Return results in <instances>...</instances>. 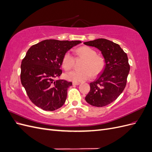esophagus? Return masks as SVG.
<instances>
[{
    "mask_svg": "<svg viewBox=\"0 0 152 152\" xmlns=\"http://www.w3.org/2000/svg\"><path fill=\"white\" fill-rule=\"evenodd\" d=\"M72 84H73V85H76V86H78L80 84L79 82H73Z\"/></svg>",
    "mask_w": 152,
    "mask_h": 152,
    "instance_id": "1",
    "label": "esophagus"
}]
</instances>
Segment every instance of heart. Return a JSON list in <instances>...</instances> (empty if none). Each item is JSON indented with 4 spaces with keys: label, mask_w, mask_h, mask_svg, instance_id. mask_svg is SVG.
<instances>
[{
    "label": "heart",
    "mask_w": 152,
    "mask_h": 152,
    "mask_svg": "<svg viewBox=\"0 0 152 152\" xmlns=\"http://www.w3.org/2000/svg\"><path fill=\"white\" fill-rule=\"evenodd\" d=\"M77 56L85 59L82 71H72L65 74V79L73 82H82L89 80L93 74L97 76L105 68L106 61L103 56L97 54L93 49L87 46H82L75 50ZM75 64V58L70 52H66L61 59V66L68 71L73 68Z\"/></svg>",
    "instance_id": "heart-1"
}]
</instances>
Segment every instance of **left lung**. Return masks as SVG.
<instances>
[{
  "label": "left lung",
  "mask_w": 152,
  "mask_h": 152,
  "mask_svg": "<svg viewBox=\"0 0 152 152\" xmlns=\"http://www.w3.org/2000/svg\"><path fill=\"white\" fill-rule=\"evenodd\" d=\"M84 44L99 49L106 61L104 70L90 83V91L85 99L94 107H104L114 102L125 89L130 70L127 54L118 44L105 39Z\"/></svg>",
  "instance_id": "left-lung-1"
}]
</instances>
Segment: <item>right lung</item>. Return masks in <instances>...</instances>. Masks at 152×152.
Here are the masks:
<instances>
[{"instance_id": "add662e5", "label": "right lung", "mask_w": 152, "mask_h": 152, "mask_svg": "<svg viewBox=\"0 0 152 152\" xmlns=\"http://www.w3.org/2000/svg\"><path fill=\"white\" fill-rule=\"evenodd\" d=\"M79 40H44L28 50L21 65V82L29 99L46 111L61 107L71 82L56 80L61 75L63 55Z\"/></svg>"}]
</instances>
